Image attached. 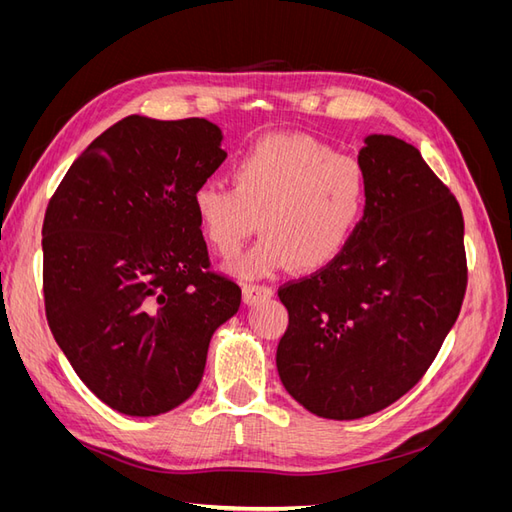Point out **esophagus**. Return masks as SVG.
<instances>
[{
    "label": "esophagus",
    "mask_w": 512,
    "mask_h": 512,
    "mask_svg": "<svg viewBox=\"0 0 512 512\" xmlns=\"http://www.w3.org/2000/svg\"><path fill=\"white\" fill-rule=\"evenodd\" d=\"M273 297V290L269 286H258V284H245L243 286V303L245 305H256L265 299Z\"/></svg>",
    "instance_id": "esophagus-1"
}]
</instances>
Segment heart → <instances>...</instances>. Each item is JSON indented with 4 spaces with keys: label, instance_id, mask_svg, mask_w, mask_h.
Wrapping results in <instances>:
<instances>
[{
    "label": "heart",
    "instance_id": "obj_1",
    "mask_svg": "<svg viewBox=\"0 0 512 512\" xmlns=\"http://www.w3.org/2000/svg\"><path fill=\"white\" fill-rule=\"evenodd\" d=\"M232 187L203 183L192 196L196 220L215 252L232 256L258 230L250 252L230 262L241 277H265L290 265L316 271L354 239L367 207L359 160L307 134H271L230 168Z\"/></svg>",
    "mask_w": 512,
    "mask_h": 512
}]
</instances>
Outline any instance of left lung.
Wrapping results in <instances>:
<instances>
[{"label": "left lung", "instance_id": "obj_1", "mask_svg": "<svg viewBox=\"0 0 512 512\" xmlns=\"http://www.w3.org/2000/svg\"><path fill=\"white\" fill-rule=\"evenodd\" d=\"M359 162L369 192L354 239L280 290L290 318L275 356L284 389L333 421L380 412L423 378L468 284L461 207L421 151L369 134Z\"/></svg>", "mask_w": 512, "mask_h": 512}]
</instances>
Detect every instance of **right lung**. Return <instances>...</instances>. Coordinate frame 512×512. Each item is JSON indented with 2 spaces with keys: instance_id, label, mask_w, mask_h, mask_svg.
<instances>
[{
  "instance_id": "right-lung-1",
  "label": "right lung",
  "mask_w": 512,
  "mask_h": 512,
  "mask_svg": "<svg viewBox=\"0 0 512 512\" xmlns=\"http://www.w3.org/2000/svg\"><path fill=\"white\" fill-rule=\"evenodd\" d=\"M207 119L130 115L59 183L42 226L46 320L87 389L128 416L181 406L241 288L209 273L196 188L226 160Z\"/></svg>"
}]
</instances>
